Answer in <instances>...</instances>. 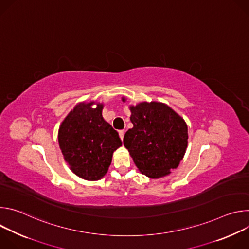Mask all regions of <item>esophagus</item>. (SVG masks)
I'll return each mask as SVG.
<instances>
[{"instance_id": "1", "label": "esophagus", "mask_w": 249, "mask_h": 249, "mask_svg": "<svg viewBox=\"0 0 249 249\" xmlns=\"http://www.w3.org/2000/svg\"><path fill=\"white\" fill-rule=\"evenodd\" d=\"M124 135H125V131H124V130H121V131H119V137H120V139H121V140H123V138H124Z\"/></svg>"}]
</instances>
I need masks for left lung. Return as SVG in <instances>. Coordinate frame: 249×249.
<instances>
[{
    "label": "left lung",
    "mask_w": 249,
    "mask_h": 249,
    "mask_svg": "<svg viewBox=\"0 0 249 249\" xmlns=\"http://www.w3.org/2000/svg\"><path fill=\"white\" fill-rule=\"evenodd\" d=\"M130 110L133 128L126 132L123 144L136 166L150 178L168 175L186 152L188 129L184 119L157 101L131 105Z\"/></svg>",
    "instance_id": "left-lung-1"
}]
</instances>
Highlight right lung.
Returning a JSON list of instances; mask_svg holds the SVG:
<instances>
[{"label":"right lung","instance_id":"add662e5","mask_svg":"<svg viewBox=\"0 0 249 249\" xmlns=\"http://www.w3.org/2000/svg\"><path fill=\"white\" fill-rule=\"evenodd\" d=\"M78 103L66 116L58 132L65 160L76 175L86 180H99L106 174L112 155L122 142L117 131L102 117V103Z\"/></svg>","mask_w":249,"mask_h":249}]
</instances>
